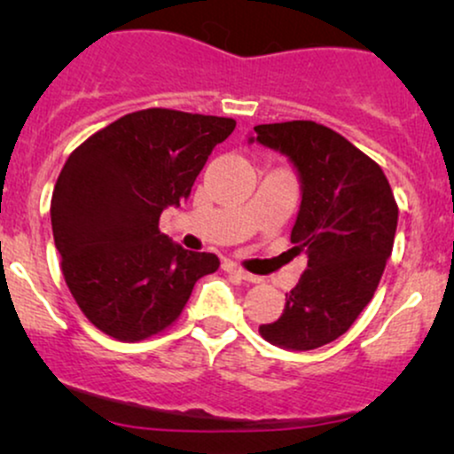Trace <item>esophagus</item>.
I'll return each instance as SVG.
<instances>
[{
  "instance_id": "obj_1",
  "label": "esophagus",
  "mask_w": 454,
  "mask_h": 454,
  "mask_svg": "<svg viewBox=\"0 0 454 454\" xmlns=\"http://www.w3.org/2000/svg\"><path fill=\"white\" fill-rule=\"evenodd\" d=\"M223 269H226L228 273H234V275H237V278L249 281V284H260V281H262V278H258V275H254V273H247V270L241 269V267H237V264H234V262H226V264H223Z\"/></svg>"
}]
</instances>
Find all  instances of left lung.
<instances>
[{"label":"left lung","instance_id":"obj_1","mask_svg":"<svg viewBox=\"0 0 454 454\" xmlns=\"http://www.w3.org/2000/svg\"><path fill=\"white\" fill-rule=\"evenodd\" d=\"M249 143L288 155L301 179L290 241L307 269L286 294L284 314L260 335L286 350L335 341L373 299L397 231L399 209L387 175L335 129L316 121L264 123Z\"/></svg>","mask_w":454,"mask_h":454}]
</instances>
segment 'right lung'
Returning a JSON list of instances; mask_svg holds the SVG:
<instances>
[{"instance_id":"1","label":"right lung","mask_w":454,"mask_h":454,"mask_svg":"<svg viewBox=\"0 0 454 454\" xmlns=\"http://www.w3.org/2000/svg\"><path fill=\"white\" fill-rule=\"evenodd\" d=\"M237 121L147 108L123 114L70 153L51 200L55 247L76 305L119 341H140L181 316L215 254L187 252L160 215L190 196Z\"/></svg>"}]
</instances>
